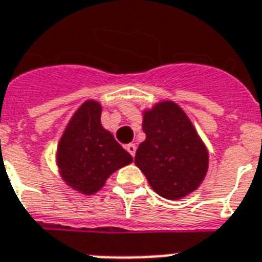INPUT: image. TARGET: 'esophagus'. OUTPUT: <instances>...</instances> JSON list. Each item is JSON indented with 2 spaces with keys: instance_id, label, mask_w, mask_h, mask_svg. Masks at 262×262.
I'll use <instances>...</instances> for the list:
<instances>
[{
  "instance_id": "obj_1",
  "label": "esophagus",
  "mask_w": 262,
  "mask_h": 262,
  "mask_svg": "<svg viewBox=\"0 0 262 262\" xmlns=\"http://www.w3.org/2000/svg\"><path fill=\"white\" fill-rule=\"evenodd\" d=\"M125 148H126V151L129 152V154H130L132 156L136 155V149H137V147H136L135 144H127V145Z\"/></svg>"
}]
</instances>
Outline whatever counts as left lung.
Segmentation results:
<instances>
[{
    "instance_id": "obj_1",
    "label": "left lung",
    "mask_w": 262,
    "mask_h": 262,
    "mask_svg": "<svg viewBox=\"0 0 262 262\" xmlns=\"http://www.w3.org/2000/svg\"><path fill=\"white\" fill-rule=\"evenodd\" d=\"M143 130L135 163L152 189L167 200L194 191L207 175L209 156L185 111L171 100L156 103L144 111Z\"/></svg>"
}]
</instances>
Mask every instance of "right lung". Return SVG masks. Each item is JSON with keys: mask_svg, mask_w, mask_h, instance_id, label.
Returning a JSON list of instances; mask_svg holds the SVG:
<instances>
[{"mask_svg": "<svg viewBox=\"0 0 262 262\" xmlns=\"http://www.w3.org/2000/svg\"><path fill=\"white\" fill-rule=\"evenodd\" d=\"M102 106L87 100L79 107L63 130L57 148V164L68 186L83 194H95L107 178L133 158L100 122Z\"/></svg>", "mask_w": 262, "mask_h": 262, "instance_id": "right-lung-1", "label": "right lung"}]
</instances>
